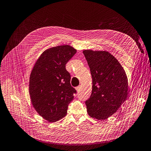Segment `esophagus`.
I'll return each instance as SVG.
<instances>
[{
    "label": "esophagus",
    "mask_w": 151,
    "mask_h": 151,
    "mask_svg": "<svg viewBox=\"0 0 151 151\" xmlns=\"http://www.w3.org/2000/svg\"><path fill=\"white\" fill-rule=\"evenodd\" d=\"M81 88V86H78V87H76V88H75L76 90V91L78 92H79L80 91Z\"/></svg>",
    "instance_id": "1"
}]
</instances>
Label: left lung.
Listing matches in <instances>:
<instances>
[{"instance_id": "1", "label": "left lung", "mask_w": 151, "mask_h": 151, "mask_svg": "<svg viewBox=\"0 0 151 151\" xmlns=\"http://www.w3.org/2000/svg\"><path fill=\"white\" fill-rule=\"evenodd\" d=\"M92 78V90L86 101L88 114L106 119L114 114L127 100L128 78L121 64L106 50H84Z\"/></svg>"}]
</instances>
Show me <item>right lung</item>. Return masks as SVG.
<instances>
[{"label":"right lung","instance_id":"right-lung-1","mask_svg":"<svg viewBox=\"0 0 151 151\" xmlns=\"http://www.w3.org/2000/svg\"><path fill=\"white\" fill-rule=\"evenodd\" d=\"M76 52L70 45L45 50L37 60L29 80V93L34 109L49 122L66 115L68 104L76 90L70 84L71 76L66 64Z\"/></svg>","mask_w":151,"mask_h":151}]
</instances>
